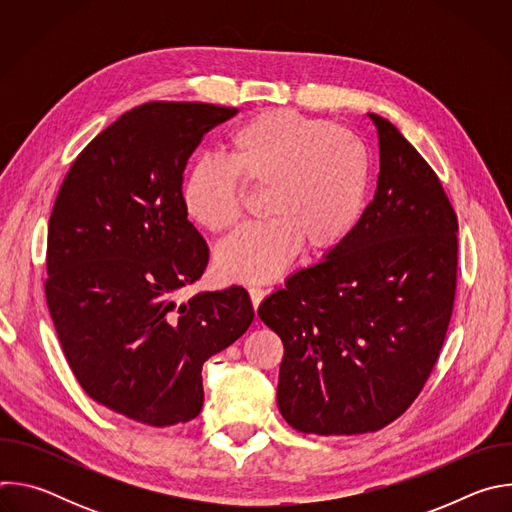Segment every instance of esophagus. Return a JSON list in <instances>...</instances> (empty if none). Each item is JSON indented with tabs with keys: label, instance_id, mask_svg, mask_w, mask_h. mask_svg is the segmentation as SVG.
Here are the masks:
<instances>
[{
	"label": "esophagus",
	"instance_id": "obj_1",
	"mask_svg": "<svg viewBox=\"0 0 512 512\" xmlns=\"http://www.w3.org/2000/svg\"><path fill=\"white\" fill-rule=\"evenodd\" d=\"M265 294H267V291H265L263 287H259V285H251V287H249V296H251V304H253V308H255V310H257V308H259V304L263 302Z\"/></svg>",
	"mask_w": 512,
	"mask_h": 512
}]
</instances>
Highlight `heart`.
Instances as JSON below:
<instances>
[{"mask_svg":"<svg viewBox=\"0 0 512 512\" xmlns=\"http://www.w3.org/2000/svg\"><path fill=\"white\" fill-rule=\"evenodd\" d=\"M369 154L348 129L296 111L275 109L239 125L227 162L204 160L182 184V206L210 233L243 216L245 184L265 188L257 225L243 227L216 251V269L231 281H267L306 247L324 255L354 229L369 190Z\"/></svg>","mask_w":512,"mask_h":512,"instance_id":"b5f03b06","label":"heart"}]
</instances>
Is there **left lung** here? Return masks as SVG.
Returning a JSON list of instances; mask_svg holds the SVG:
<instances>
[{"label":"left lung","instance_id":"obj_1","mask_svg":"<svg viewBox=\"0 0 512 512\" xmlns=\"http://www.w3.org/2000/svg\"><path fill=\"white\" fill-rule=\"evenodd\" d=\"M373 202L324 261L257 316L283 342L277 407L302 433L379 431L421 393L450 326L458 216L440 178L381 115Z\"/></svg>","mask_w":512,"mask_h":512}]
</instances>
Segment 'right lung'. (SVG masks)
Returning <instances> with one entry per match:
<instances>
[{"label":"right lung","instance_id":"obj_1","mask_svg":"<svg viewBox=\"0 0 512 512\" xmlns=\"http://www.w3.org/2000/svg\"><path fill=\"white\" fill-rule=\"evenodd\" d=\"M237 113L180 101L123 113L72 162L50 214L44 291L68 367L93 401L143 425L194 419L202 364L255 316L241 285L178 302L208 263L184 170Z\"/></svg>","mask_w":512,"mask_h":512}]
</instances>
